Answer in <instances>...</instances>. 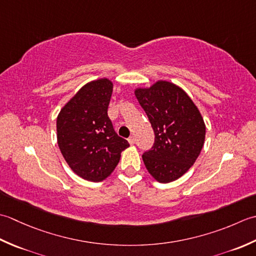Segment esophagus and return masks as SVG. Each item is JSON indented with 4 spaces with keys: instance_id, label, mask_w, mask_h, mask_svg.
I'll return each mask as SVG.
<instances>
[{
    "instance_id": "34e87169",
    "label": "esophagus",
    "mask_w": 256,
    "mask_h": 256,
    "mask_svg": "<svg viewBox=\"0 0 256 256\" xmlns=\"http://www.w3.org/2000/svg\"><path fill=\"white\" fill-rule=\"evenodd\" d=\"M128 142H129L130 144H134V136H132V137L128 138Z\"/></svg>"
}]
</instances>
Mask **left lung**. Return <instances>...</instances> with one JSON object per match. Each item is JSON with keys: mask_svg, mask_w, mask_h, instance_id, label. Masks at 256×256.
<instances>
[{"mask_svg": "<svg viewBox=\"0 0 256 256\" xmlns=\"http://www.w3.org/2000/svg\"><path fill=\"white\" fill-rule=\"evenodd\" d=\"M134 96L154 132V147L142 154L146 168L160 184L179 179L204 144L206 124L199 109L182 88L166 80L136 88Z\"/></svg>", "mask_w": 256, "mask_h": 256, "instance_id": "left-lung-1", "label": "left lung"}]
</instances>
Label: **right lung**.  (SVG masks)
Listing matches in <instances>:
<instances>
[{
    "mask_svg": "<svg viewBox=\"0 0 256 256\" xmlns=\"http://www.w3.org/2000/svg\"><path fill=\"white\" fill-rule=\"evenodd\" d=\"M112 82L100 78L82 86L57 116V144L70 168L80 178L99 182L116 168L129 144L114 132L107 109Z\"/></svg>",
    "mask_w": 256,
    "mask_h": 256,
    "instance_id": "add662e5",
    "label": "right lung"
}]
</instances>
